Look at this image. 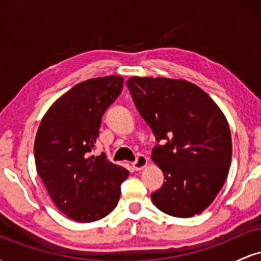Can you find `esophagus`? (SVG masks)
I'll use <instances>...</instances> for the list:
<instances>
[{
  "instance_id": "1",
  "label": "esophagus",
  "mask_w": 261,
  "mask_h": 261,
  "mask_svg": "<svg viewBox=\"0 0 261 261\" xmlns=\"http://www.w3.org/2000/svg\"><path fill=\"white\" fill-rule=\"evenodd\" d=\"M148 164V158L146 155L140 154L137 155V160L133 163V167L135 170H142L143 168H146Z\"/></svg>"
}]
</instances>
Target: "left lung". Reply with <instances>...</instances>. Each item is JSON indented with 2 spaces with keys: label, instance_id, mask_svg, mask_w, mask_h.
Wrapping results in <instances>:
<instances>
[{
  "label": "left lung",
  "instance_id": "left-lung-1",
  "mask_svg": "<svg viewBox=\"0 0 261 261\" xmlns=\"http://www.w3.org/2000/svg\"><path fill=\"white\" fill-rule=\"evenodd\" d=\"M135 106L163 141L152 161L163 172V187L151 195L162 212L193 217L211 205L222 189L232 161V137L222 110L200 87L185 80H127Z\"/></svg>",
  "mask_w": 261,
  "mask_h": 261
}]
</instances>
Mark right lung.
Returning a JSON list of instances; mask_svg holds the SVG:
<instances>
[{
    "mask_svg": "<svg viewBox=\"0 0 261 261\" xmlns=\"http://www.w3.org/2000/svg\"><path fill=\"white\" fill-rule=\"evenodd\" d=\"M121 76L87 80L53 103L41 119L34 142L38 174L62 214L76 222L108 216L120 199L128 170L106 154L91 155L101 116L122 91Z\"/></svg>",
    "mask_w": 261,
    "mask_h": 261,
    "instance_id": "obj_1",
    "label": "right lung"
}]
</instances>
